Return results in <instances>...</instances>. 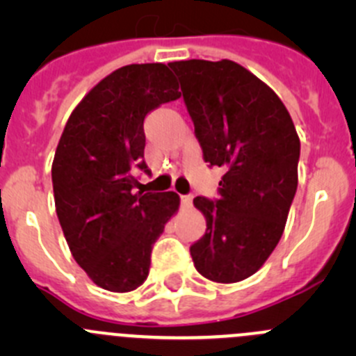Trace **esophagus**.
Here are the masks:
<instances>
[{"mask_svg":"<svg viewBox=\"0 0 356 356\" xmlns=\"http://www.w3.org/2000/svg\"><path fill=\"white\" fill-rule=\"evenodd\" d=\"M181 203H182V207H191L193 195H182L181 196Z\"/></svg>","mask_w":356,"mask_h":356,"instance_id":"obj_1","label":"esophagus"}]
</instances>
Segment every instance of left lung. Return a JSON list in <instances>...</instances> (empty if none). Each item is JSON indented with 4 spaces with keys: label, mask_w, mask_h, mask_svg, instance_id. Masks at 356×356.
<instances>
[{
    "label": "left lung",
    "mask_w": 356,
    "mask_h": 356,
    "mask_svg": "<svg viewBox=\"0 0 356 356\" xmlns=\"http://www.w3.org/2000/svg\"><path fill=\"white\" fill-rule=\"evenodd\" d=\"M168 67L181 82L203 160L225 170L218 198H195L207 232L189 248L193 261L210 281H243L265 264L284 231L298 188L296 129L279 96L231 60Z\"/></svg>",
    "instance_id": "obj_1"
}]
</instances>
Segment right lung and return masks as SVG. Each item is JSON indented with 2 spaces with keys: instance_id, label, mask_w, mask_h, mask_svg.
Returning a JSON list of instances; mask_svg holds the SVG:
<instances>
[{
  "instance_id": "add662e5",
  "label": "right lung",
  "mask_w": 356,
  "mask_h": 356,
  "mask_svg": "<svg viewBox=\"0 0 356 356\" xmlns=\"http://www.w3.org/2000/svg\"><path fill=\"white\" fill-rule=\"evenodd\" d=\"M179 98L167 65H125L86 95L63 129L51 167L56 215L75 261L99 288L141 286L177 210L175 193H136L134 172H149L146 115Z\"/></svg>"
}]
</instances>
